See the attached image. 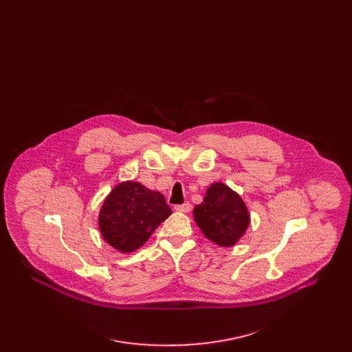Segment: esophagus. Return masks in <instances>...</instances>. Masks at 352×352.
Wrapping results in <instances>:
<instances>
[{
    "mask_svg": "<svg viewBox=\"0 0 352 352\" xmlns=\"http://www.w3.org/2000/svg\"><path fill=\"white\" fill-rule=\"evenodd\" d=\"M174 210H175L177 212H188V211L191 210V206H190V203H188V201H186L184 204H178V206H175V207H174Z\"/></svg>",
    "mask_w": 352,
    "mask_h": 352,
    "instance_id": "34e87169",
    "label": "esophagus"
}]
</instances>
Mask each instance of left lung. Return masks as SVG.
Segmentation results:
<instances>
[{
    "label": "left lung",
    "mask_w": 352,
    "mask_h": 352,
    "mask_svg": "<svg viewBox=\"0 0 352 352\" xmlns=\"http://www.w3.org/2000/svg\"><path fill=\"white\" fill-rule=\"evenodd\" d=\"M194 220L203 234L220 247H232L247 232L251 217L247 204L231 187L214 182L201 204L194 207Z\"/></svg>",
    "instance_id": "1"
}]
</instances>
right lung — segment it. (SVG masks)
<instances>
[{
	"label": "right lung",
	"instance_id": "right-lung-1",
	"mask_svg": "<svg viewBox=\"0 0 352 352\" xmlns=\"http://www.w3.org/2000/svg\"><path fill=\"white\" fill-rule=\"evenodd\" d=\"M170 215L171 208L161 192L124 181L105 197L98 224L105 243L125 254L141 248Z\"/></svg>",
	"mask_w": 352,
	"mask_h": 352
}]
</instances>
